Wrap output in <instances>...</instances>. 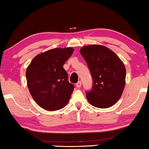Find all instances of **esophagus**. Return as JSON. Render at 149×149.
<instances>
[{"label":"esophagus","instance_id":"obj_1","mask_svg":"<svg viewBox=\"0 0 149 149\" xmlns=\"http://www.w3.org/2000/svg\"><path fill=\"white\" fill-rule=\"evenodd\" d=\"M76 87H78V88H79V87H81V82L80 81H78L77 84H76Z\"/></svg>","mask_w":149,"mask_h":149}]
</instances>
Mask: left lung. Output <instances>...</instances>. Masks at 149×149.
Segmentation results:
<instances>
[{
  "label": "left lung",
  "instance_id": "1",
  "mask_svg": "<svg viewBox=\"0 0 149 149\" xmlns=\"http://www.w3.org/2000/svg\"><path fill=\"white\" fill-rule=\"evenodd\" d=\"M92 75V90L87 99L93 107L107 108L115 104L122 96L125 85L124 64L117 54L100 45H89L79 50Z\"/></svg>",
  "mask_w": 149,
  "mask_h": 149
}]
</instances>
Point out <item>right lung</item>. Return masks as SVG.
Returning <instances> with one entry per match:
<instances>
[{
	"label": "right lung",
	"mask_w": 149,
	"mask_h": 149,
	"mask_svg": "<svg viewBox=\"0 0 149 149\" xmlns=\"http://www.w3.org/2000/svg\"><path fill=\"white\" fill-rule=\"evenodd\" d=\"M73 52L72 47L47 50L35 56L27 66V87L33 99L43 109L58 110L68 103L74 87L68 81L63 65Z\"/></svg>",
	"instance_id": "obj_1"
}]
</instances>
